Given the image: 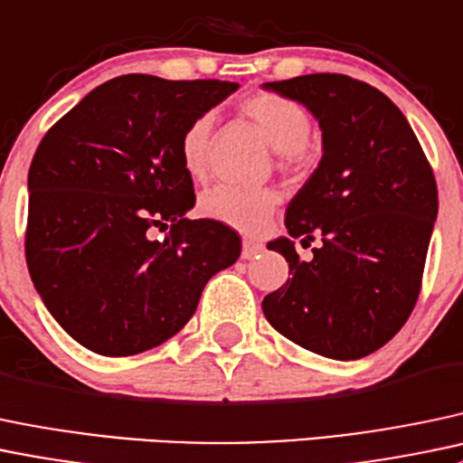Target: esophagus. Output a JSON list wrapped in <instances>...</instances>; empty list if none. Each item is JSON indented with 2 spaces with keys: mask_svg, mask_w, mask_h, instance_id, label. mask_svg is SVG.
<instances>
[{
  "mask_svg": "<svg viewBox=\"0 0 463 463\" xmlns=\"http://www.w3.org/2000/svg\"><path fill=\"white\" fill-rule=\"evenodd\" d=\"M261 250H264V246H261L260 241L244 240V248H241V257H244V260H252V257L260 255Z\"/></svg>",
  "mask_w": 463,
  "mask_h": 463,
  "instance_id": "esophagus-1",
  "label": "esophagus"
}]
</instances>
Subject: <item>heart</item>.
<instances>
[{"label": "heart", "instance_id": "b5f03b06", "mask_svg": "<svg viewBox=\"0 0 463 463\" xmlns=\"http://www.w3.org/2000/svg\"><path fill=\"white\" fill-rule=\"evenodd\" d=\"M244 113L272 148L279 153V166L293 170L306 159V144L310 137V119L306 110L288 97L275 92H255L241 99ZM213 117L199 115L186 126L179 139V157L184 168L194 179H202L211 164ZM277 197L272 191H244L222 186L202 197V213L213 222L241 232H257L275 211Z\"/></svg>", "mask_w": 463, "mask_h": 463}]
</instances>
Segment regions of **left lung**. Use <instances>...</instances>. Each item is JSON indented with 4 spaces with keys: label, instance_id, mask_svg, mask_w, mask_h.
Masks as SVG:
<instances>
[{
    "label": "left lung",
    "instance_id": "8db88e82",
    "mask_svg": "<svg viewBox=\"0 0 463 463\" xmlns=\"http://www.w3.org/2000/svg\"><path fill=\"white\" fill-rule=\"evenodd\" d=\"M261 89L304 106L321 130V159L286 208L288 235L312 241L304 262L289 237L269 248L288 281L261 301L277 333L328 359H362L412 313L437 219V184L402 110L348 75L315 72Z\"/></svg>",
    "mask_w": 463,
    "mask_h": 463
}]
</instances>
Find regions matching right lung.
<instances>
[{"instance_id":"obj_1","label":"right lung","mask_w":463,"mask_h":463,"mask_svg":"<svg viewBox=\"0 0 463 463\" xmlns=\"http://www.w3.org/2000/svg\"><path fill=\"white\" fill-rule=\"evenodd\" d=\"M237 89L121 75L39 144L28 170V270L48 313L84 348L126 357L159 346L240 257L235 231L186 219L194 191L179 157L186 126ZM155 227L167 231L164 241Z\"/></svg>"}]
</instances>
